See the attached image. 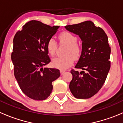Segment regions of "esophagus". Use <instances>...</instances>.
<instances>
[{"label": "esophagus", "mask_w": 123, "mask_h": 123, "mask_svg": "<svg viewBox=\"0 0 123 123\" xmlns=\"http://www.w3.org/2000/svg\"><path fill=\"white\" fill-rule=\"evenodd\" d=\"M65 71H64V70H61L60 71V73H61V75H63V74H64V73H65Z\"/></svg>", "instance_id": "esophagus-1"}]
</instances>
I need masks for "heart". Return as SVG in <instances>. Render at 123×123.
I'll return each mask as SVG.
<instances>
[{
    "instance_id": "b5f03b06",
    "label": "heart",
    "mask_w": 123,
    "mask_h": 123,
    "mask_svg": "<svg viewBox=\"0 0 123 123\" xmlns=\"http://www.w3.org/2000/svg\"><path fill=\"white\" fill-rule=\"evenodd\" d=\"M59 42L61 44L67 46L65 52V56L56 57L52 59L51 64L54 68L60 69H65L71 66L74 58L78 59L81 54V48L77 43V38L72 33L64 31L59 36ZM57 48V43L54 38L48 40L46 43V49L48 54L54 56Z\"/></svg>"
}]
</instances>
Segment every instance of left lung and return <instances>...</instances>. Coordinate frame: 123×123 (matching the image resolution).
<instances>
[{
	"label": "left lung",
	"instance_id": "obj_1",
	"mask_svg": "<svg viewBox=\"0 0 123 123\" xmlns=\"http://www.w3.org/2000/svg\"><path fill=\"white\" fill-rule=\"evenodd\" d=\"M65 28L79 36L82 41V50L75 68L71 73L73 79L69 87L77 99H88L97 93L105 83L111 67V48L103 29L90 21L68 25Z\"/></svg>",
	"mask_w": 123,
	"mask_h": 123
}]
</instances>
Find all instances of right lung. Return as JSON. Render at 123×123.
I'll list each match as a JSON object with an SVG mask.
<instances>
[{
	"label": "right lung",
	"mask_w": 123,
	"mask_h": 123,
	"mask_svg": "<svg viewBox=\"0 0 123 123\" xmlns=\"http://www.w3.org/2000/svg\"><path fill=\"white\" fill-rule=\"evenodd\" d=\"M59 27L32 20L13 38L11 59L15 77L23 92L32 99H46L52 91V83L60 76L59 69L43 68L50 62L47 42Z\"/></svg>",
	"instance_id": "obj_1"
}]
</instances>
